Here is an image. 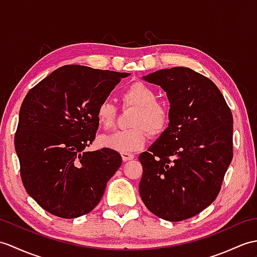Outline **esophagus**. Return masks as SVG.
<instances>
[{
    "label": "esophagus",
    "instance_id": "1",
    "mask_svg": "<svg viewBox=\"0 0 257 257\" xmlns=\"http://www.w3.org/2000/svg\"><path fill=\"white\" fill-rule=\"evenodd\" d=\"M121 158L123 162H127V161H130L134 159V154L133 153H129V152H122L121 153Z\"/></svg>",
    "mask_w": 257,
    "mask_h": 257
}]
</instances>
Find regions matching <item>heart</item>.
<instances>
[{"label":"heart","instance_id":"b5f03b06","mask_svg":"<svg viewBox=\"0 0 257 257\" xmlns=\"http://www.w3.org/2000/svg\"><path fill=\"white\" fill-rule=\"evenodd\" d=\"M121 99L126 105L137 107L129 130H119L101 137L99 142L104 148L118 152H133L140 150L148 141V133L160 135L168 126L169 112L159 104L157 93L149 85L136 82L121 93ZM95 117L99 126L107 129L115 122L116 109L108 100L98 104Z\"/></svg>","mask_w":257,"mask_h":257}]
</instances>
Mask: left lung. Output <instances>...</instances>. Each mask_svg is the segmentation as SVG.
<instances>
[{
	"label": "left lung",
	"mask_w": 257,
	"mask_h": 257,
	"mask_svg": "<svg viewBox=\"0 0 257 257\" xmlns=\"http://www.w3.org/2000/svg\"><path fill=\"white\" fill-rule=\"evenodd\" d=\"M142 79L166 92L170 122L139 156V193L156 216L182 221L217 198L233 158V118L216 84L192 69H163Z\"/></svg>",
	"instance_id": "8db88e82"
}]
</instances>
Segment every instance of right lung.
I'll return each instance as SVG.
<instances>
[{
    "label": "right lung",
    "instance_id": "add662e5",
    "mask_svg": "<svg viewBox=\"0 0 257 257\" xmlns=\"http://www.w3.org/2000/svg\"><path fill=\"white\" fill-rule=\"evenodd\" d=\"M130 73L63 65L24 98L14 143L26 192L45 210L72 219L92 211L121 165L118 152L86 151L100 101Z\"/></svg>",
    "mask_w": 257,
    "mask_h": 257
}]
</instances>
